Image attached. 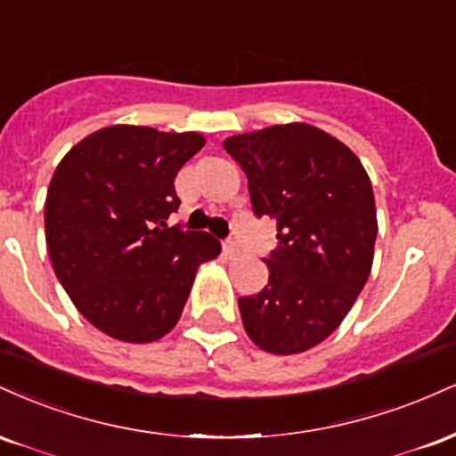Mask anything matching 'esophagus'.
Segmentation results:
<instances>
[{
	"instance_id": "34e87169",
	"label": "esophagus",
	"mask_w": 456,
	"mask_h": 456,
	"mask_svg": "<svg viewBox=\"0 0 456 456\" xmlns=\"http://www.w3.org/2000/svg\"><path fill=\"white\" fill-rule=\"evenodd\" d=\"M223 253L227 255L229 259L238 257V255H240V248H238V244L232 242V240H227V242H223Z\"/></svg>"
}]
</instances>
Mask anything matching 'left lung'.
I'll return each instance as SVG.
<instances>
[{"instance_id": "1", "label": "left lung", "mask_w": 456, "mask_h": 456, "mask_svg": "<svg viewBox=\"0 0 456 456\" xmlns=\"http://www.w3.org/2000/svg\"><path fill=\"white\" fill-rule=\"evenodd\" d=\"M248 177L253 212L276 221L270 279L240 297L246 334L291 355L334 332L362 291L378 238L373 186L347 145L311 124H279L224 139Z\"/></svg>"}]
</instances>
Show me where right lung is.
<instances>
[{"label":"right lung","instance_id":"obj_1","mask_svg":"<svg viewBox=\"0 0 456 456\" xmlns=\"http://www.w3.org/2000/svg\"><path fill=\"white\" fill-rule=\"evenodd\" d=\"M199 133L107 126L57 165L45 203L51 264L72 305L118 341H159L180 319L199 265L221 242L167 227L174 180L203 148Z\"/></svg>","mask_w":456,"mask_h":456}]
</instances>
